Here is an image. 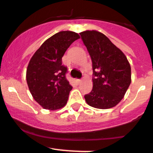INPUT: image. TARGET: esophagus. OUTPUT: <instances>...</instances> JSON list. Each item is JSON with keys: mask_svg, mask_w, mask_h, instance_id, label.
I'll use <instances>...</instances> for the list:
<instances>
[{"mask_svg": "<svg viewBox=\"0 0 153 153\" xmlns=\"http://www.w3.org/2000/svg\"><path fill=\"white\" fill-rule=\"evenodd\" d=\"M82 82V79H76V82L78 83V84H80Z\"/></svg>", "mask_w": 153, "mask_h": 153, "instance_id": "obj_1", "label": "esophagus"}]
</instances>
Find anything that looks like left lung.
Wrapping results in <instances>:
<instances>
[{
  "label": "left lung",
  "mask_w": 153,
  "mask_h": 153,
  "mask_svg": "<svg viewBox=\"0 0 153 153\" xmlns=\"http://www.w3.org/2000/svg\"><path fill=\"white\" fill-rule=\"evenodd\" d=\"M92 62L93 88L85 95L91 107L112 108L124 97L131 83L127 58L105 34L96 30L80 33Z\"/></svg>",
  "instance_id": "left-lung-1"
}]
</instances>
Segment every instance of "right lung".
Returning a JSON list of instances; mask_svg holds the SVG:
<instances>
[{"mask_svg":"<svg viewBox=\"0 0 153 153\" xmlns=\"http://www.w3.org/2000/svg\"><path fill=\"white\" fill-rule=\"evenodd\" d=\"M79 38L73 31H60L46 40L30 58L27 85L34 100L45 109H59L67 103L72 86L66 78L68 68L62 64V57Z\"/></svg>","mask_w":153,"mask_h":153,"instance_id":"right-lung-1","label":"right lung"}]
</instances>
